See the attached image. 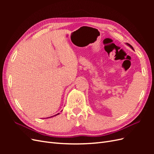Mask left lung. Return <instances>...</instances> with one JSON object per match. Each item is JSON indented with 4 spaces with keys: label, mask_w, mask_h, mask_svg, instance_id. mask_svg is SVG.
I'll return each mask as SVG.
<instances>
[{
    "label": "left lung",
    "mask_w": 154,
    "mask_h": 154,
    "mask_svg": "<svg viewBox=\"0 0 154 154\" xmlns=\"http://www.w3.org/2000/svg\"><path fill=\"white\" fill-rule=\"evenodd\" d=\"M127 45H128V46H130V48H132V49H134V48H133V47H132V45H130V44H128V43H127Z\"/></svg>",
    "instance_id": "8db88e82"
}]
</instances>
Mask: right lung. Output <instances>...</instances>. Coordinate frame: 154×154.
Here are the masks:
<instances>
[{"label":"right lung","instance_id":"add662e5","mask_svg":"<svg viewBox=\"0 0 154 154\" xmlns=\"http://www.w3.org/2000/svg\"><path fill=\"white\" fill-rule=\"evenodd\" d=\"M58 114H59V113H58V114H57V115H58ZM57 115H55V116H57Z\"/></svg>","mask_w":154,"mask_h":154}]
</instances>
